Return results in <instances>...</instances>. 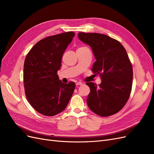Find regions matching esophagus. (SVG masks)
Instances as JSON below:
<instances>
[{
    "label": "esophagus",
    "instance_id": "34e87169",
    "mask_svg": "<svg viewBox=\"0 0 154 154\" xmlns=\"http://www.w3.org/2000/svg\"><path fill=\"white\" fill-rule=\"evenodd\" d=\"M83 83L82 82H77L76 83V86H78V85H82Z\"/></svg>",
    "mask_w": 154,
    "mask_h": 154
}]
</instances>
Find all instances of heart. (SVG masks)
Returning a JSON list of instances; mask_svg holds the SVG:
<instances>
[{"instance_id": "1", "label": "heart", "mask_w": 154, "mask_h": 154, "mask_svg": "<svg viewBox=\"0 0 154 154\" xmlns=\"http://www.w3.org/2000/svg\"><path fill=\"white\" fill-rule=\"evenodd\" d=\"M80 48H86V47H81V48H78V49H80Z\"/></svg>"}]
</instances>
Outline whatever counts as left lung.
Returning a JSON list of instances; mask_svg holds the SVG:
<instances>
[{"label": "left lung", "instance_id": "obj_1", "mask_svg": "<svg viewBox=\"0 0 154 154\" xmlns=\"http://www.w3.org/2000/svg\"><path fill=\"white\" fill-rule=\"evenodd\" d=\"M78 38L92 48L96 61L92 71L99 74L101 83L90 87L87 103L102 117L118 112L127 103L132 91L133 70L125 49L119 41L103 34L80 32Z\"/></svg>", "mask_w": 154, "mask_h": 154}]
</instances>
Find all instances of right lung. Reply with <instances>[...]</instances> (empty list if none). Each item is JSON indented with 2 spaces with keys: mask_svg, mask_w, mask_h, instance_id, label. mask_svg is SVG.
<instances>
[{
  "mask_svg": "<svg viewBox=\"0 0 154 154\" xmlns=\"http://www.w3.org/2000/svg\"><path fill=\"white\" fill-rule=\"evenodd\" d=\"M75 35L66 32L42 39L27 53L24 65L26 98L38 112L47 116L62 112L75 88V83H63L57 72L64 51Z\"/></svg>",
  "mask_w": 154,
  "mask_h": 154,
  "instance_id": "right-lung-1",
  "label": "right lung"
}]
</instances>
